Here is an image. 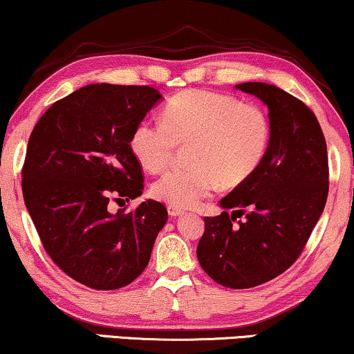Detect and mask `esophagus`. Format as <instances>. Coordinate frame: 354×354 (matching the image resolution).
I'll return each instance as SVG.
<instances>
[{"label":"esophagus","instance_id":"esophagus-1","mask_svg":"<svg viewBox=\"0 0 354 354\" xmlns=\"http://www.w3.org/2000/svg\"><path fill=\"white\" fill-rule=\"evenodd\" d=\"M168 213H170L171 216H179V215H183L184 210H181V208H178V207L168 205Z\"/></svg>","mask_w":354,"mask_h":354}]
</instances>
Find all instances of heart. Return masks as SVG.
Here are the masks:
<instances>
[{"label": "heart", "mask_w": 354, "mask_h": 354, "mask_svg": "<svg viewBox=\"0 0 354 354\" xmlns=\"http://www.w3.org/2000/svg\"><path fill=\"white\" fill-rule=\"evenodd\" d=\"M271 122L263 107L231 94L189 89L168 101L163 122L144 118L129 136V149L144 170L170 167L178 146H187V168L152 184V196L178 208L197 205L223 186L245 183L265 160Z\"/></svg>", "instance_id": "b5f03b06"}]
</instances>
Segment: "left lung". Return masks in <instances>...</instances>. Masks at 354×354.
<instances>
[{
    "label": "left lung",
    "mask_w": 354,
    "mask_h": 354,
    "mask_svg": "<svg viewBox=\"0 0 354 354\" xmlns=\"http://www.w3.org/2000/svg\"><path fill=\"white\" fill-rule=\"evenodd\" d=\"M236 88L270 109L271 142L260 168L205 216L197 245L202 270L229 288H252L281 276L301 255L328 194L326 138L310 107L274 84Z\"/></svg>",
    "instance_id": "8db88e82"
}]
</instances>
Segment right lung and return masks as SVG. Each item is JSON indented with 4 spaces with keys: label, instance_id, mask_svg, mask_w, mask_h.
<instances>
[{
    "label": "right lung",
    "instance_id": "obj_1",
    "mask_svg": "<svg viewBox=\"0 0 354 354\" xmlns=\"http://www.w3.org/2000/svg\"><path fill=\"white\" fill-rule=\"evenodd\" d=\"M160 97L146 84H88L54 102L30 134L22 194L35 229L54 265L94 290L141 274L168 220L156 201L111 212V202L142 194L129 136Z\"/></svg>",
    "mask_w": 354,
    "mask_h": 354
}]
</instances>
